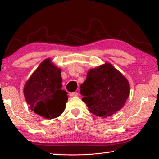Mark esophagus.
I'll return each mask as SVG.
<instances>
[{
  "instance_id": "esophagus-1",
  "label": "esophagus",
  "mask_w": 159,
  "mask_h": 159,
  "mask_svg": "<svg viewBox=\"0 0 159 159\" xmlns=\"http://www.w3.org/2000/svg\"><path fill=\"white\" fill-rule=\"evenodd\" d=\"M69 95H70V96H71V97L78 96V95H79V93H78L77 92H73V93H70Z\"/></svg>"
}]
</instances>
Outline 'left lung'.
<instances>
[{"mask_svg":"<svg viewBox=\"0 0 159 159\" xmlns=\"http://www.w3.org/2000/svg\"><path fill=\"white\" fill-rule=\"evenodd\" d=\"M129 93V81L110 63L90 69L86 80L80 85L82 100L90 112L100 117L122 109Z\"/></svg>","mask_w":159,"mask_h":159,"instance_id":"8db88e82","label":"left lung"}]
</instances>
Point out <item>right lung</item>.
Instances as JSON below:
<instances>
[{"label": "right lung", "instance_id": "obj_1", "mask_svg": "<svg viewBox=\"0 0 159 159\" xmlns=\"http://www.w3.org/2000/svg\"><path fill=\"white\" fill-rule=\"evenodd\" d=\"M61 82V69L49 58L44 60L24 85V96L30 110L47 119L61 115L68 100Z\"/></svg>", "mask_w": 159, "mask_h": 159}]
</instances>
